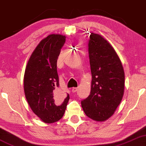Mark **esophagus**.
I'll return each instance as SVG.
<instances>
[{"instance_id": "esophagus-1", "label": "esophagus", "mask_w": 146, "mask_h": 146, "mask_svg": "<svg viewBox=\"0 0 146 146\" xmlns=\"http://www.w3.org/2000/svg\"><path fill=\"white\" fill-rule=\"evenodd\" d=\"M77 88H72V92H73V93H75L77 91Z\"/></svg>"}]
</instances>
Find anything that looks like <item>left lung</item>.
<instances>
[{"instance_id": "left-lung-1", "label": "left lung", "mask_w": 146, "mask_h": 146, "mask_svg": "<svg viewBox=\"0 0 146 146\" xmlns=\"http://www.w3.org/2000/svg\"><path fill=\"white\" fill-rule=\"evenodd\" d=\"M88 52L92 73L90 94L82 101L85 114L96 121H104L122 100L125 73L119 57L100 35L91 33Z\"/></svg>"}]
</instances>
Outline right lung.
Listing matches in <instances>:
<instances>
[{"label": "right lung", "mask_w": 146, "mask_h": 146, "mask_svg": "<svg viewBox=\"0 0 146 146\" xmlns=\"http://www.w3.org/2000/svg\"><path fill=\"white\" fill-rule=\"evenodd\" d=\"M66 37L50 34L32 52L24 74V92L31 109L46 123L63 117L69 95L55 92L59 86L56 62Z\"/></svg>", "instance_id": "right-lung-1"}]
</instances>
